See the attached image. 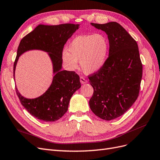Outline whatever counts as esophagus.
Instances as JSON below:
<instances>
[{
    "label": "esophagus",
    "instance_id": "obj_1",
    "mask_svg": "<svg viewBox=\"0 0 160 160\" xmlns=\"http://www.w3.org/2000/svg\"><path fill=\"white\" fill-rule=\"evenodd\" d=\"M80 81L82 84H85L88 83V80L85 79L83 77H80Z\"/></svg>",
    "mask_w": 160,
    "mask_h": 160
}]
</instances>
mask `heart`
<instances>
[{
    "label": "heart",
    "mask_w": 160,
    "mask_h": 160,
    "mask_svg": "<svg viewBox=\"0 0 160 160\" xmlns=\"http://www.w3.org/2000/svg\"><path fill=\"white\" fill-rule=\"evenodd\" d=\"M109 51V41L103 34L81 35L71 41L67 51L62 52V59L69 69L77 68V61H79L83 72L92 74L103 66Z\"/></svg>",
    "instance_id": "heart-1"
}]
</instances>
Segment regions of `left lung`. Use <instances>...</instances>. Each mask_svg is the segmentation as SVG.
I'll use <instances>...</instances> for the list:
<instances>
[{"instance_id": "left-lung-1", "label": "left lung", "mask_w": 160, "mask_h": 160, "mask_svg": "<svg viewBox=\"0 0 160 160\" xmlns=\"http://www.w3.org/2000/svg\"><path fill=\"white\" fill-rule=\"evenodd\" d=\"M91 25L107 34L109 51L103 66L89 77L93 88L89 106L98 117L110 121L124 114L138 98L142 64L137 42L119 23Z\"/></svg>"}]
</instances>
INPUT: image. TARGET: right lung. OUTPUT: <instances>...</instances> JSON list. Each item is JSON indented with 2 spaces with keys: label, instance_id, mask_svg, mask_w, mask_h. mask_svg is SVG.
<instances>
[{
  "label": "right lung",
  "instance_id": "right-lung-1",
  "mask_svg": "<svg viewBox=\"0 0 160 160\" xmlns=\"http://www.w3.org/2000/svg\"><path fill=\"white\" fill-rule=\"evenodd\" d=\"M79 27V24L39 25L23 37L19 43L14 62V79L19 57L27 51H45L52 62L54 76L50 87L42 95L37 98L28 99L21 95L16 87L17 94L22 105L31 115L43 122H55L62 117L68 110L72 95L81 88L79 76L75 71H62L64 45Z\"/></svg>",
  "mask_w": 160,
  "mask_h": 160
}]
</instances>
